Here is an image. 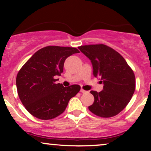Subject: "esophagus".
<instances>
[{"instance_id": "34e87169", "label": "esophagus", "mask_w": 151, "mask_h": 151, "mask_svg": "<svg viewBox=\"0 0 151 151\" xmlns=\"http://www.w3.org/2000/svg\"><path fill=\"white\" fill-rule=\"evenodd\" d=\"M80 92L82 93H84L86 92V91H84V89H82V88H81V89H80Z\"/></svg>"}]
</instances>
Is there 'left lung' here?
<instances>
[{"instance_id":"left-lung-1","label":"left lung","mask_w":151,"mask_h":151,"mask_svg":"<svg viewBox=\"0 0 151 151\" xmlns=\"http://www.w3.org/2000/svg\"><path fill=\"white\" fill-rule=\"evenodd\" d=\"M78 49L91 62L94 77L100 78L104 84L102 91H91L94 102L88 109L102 117L117 115L129 104L135 92L133 71L118 52L106 45H84Z\"/></svg>"}]
</instances>
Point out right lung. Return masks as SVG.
I'll use <instances>...</instances> for the list:
<instances>
[{"label":"right lung","mask_w":151,"mask_h":151,"mask_svg":"<svg viewBox=\"0 0 151 151\" xmlns=\"http://www.w3.org/2000/svg\"><path fill=\"white\" fill-rule=\"evenodd\" d=\"M79 52L73 47H45L36 51L20 69L16 77L18 94L33 116L44 120L55 118L80 91L78 84L64 87L55 83V78L63 72L65 60Z\"/></svg>","instance_id":"add662e5"}]
</instances>
